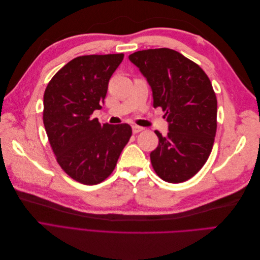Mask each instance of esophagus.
<instances>
[{"mask_svg": "<svg viewBox=\"0 0 260 260\" xmlns=\"http://www.w3.org/2000/svg\"><path fill=\"white\" fill-rule=\"evenodd\" d=\"M143 130L142 127H140V125H132V132L135 133V135H137V133L141 132Z\"/></svg>", "mask_w": 260, "mask_h": 260, "instance_id": "34e87169", "label": "esophagus"}]
</instances>
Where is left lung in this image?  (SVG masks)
Returning a JSON list of instances; mask_svg holds the SVG:
<instances>
[{"label":"left lung","mask_w":260,"mask_h":260,"mask_svg":"<svg viewBox=\"0 0 260 260\" xmlns=\"http://www.w3.org/2000/svg\"><path fill=\"white\" fill-rule=\"evenodd\" d=\"M153 91L154 107L166 112L169 132L151 153L152 166L169 183L191 179L207 161L217 131V98L205 72L171 49L131 54Z\"/></svg>","instance_id":"left-lung-1"}]
</instances>
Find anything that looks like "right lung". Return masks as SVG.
<instances>
[{"label": "right lung", "mask_w": 260, "mask_h": 260, "mask_svg": "<svg viewBox=\"0 0 260 260\" xmlns=\"http://www.w3.org/2000/svg\"><path fill=\"white\" fill-rule=\"evenodd\" d=\"M123 54L78 56L59 69L43 96V123L61 169L82 184L94 185L112 175L132 129L128 123L101 124L108 81Z\"/></svg>", "instance_id": "1"}]
</instances>
